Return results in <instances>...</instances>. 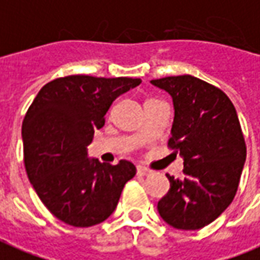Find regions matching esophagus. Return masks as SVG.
I'll return each mask as SVG.
<instances>
[{
  "mask_svg": "<svg viewBox=\"0 0 260 260\" xmlns=\"http://www.w3.org/2000/svg\"><path fill=\"white\" fill-rule=\"evenodd\" d=\"M137 173L141 174V176H148V174H151V170L144 168V166H137Z\"/></svg>",
  "mask_w": 260,
  "mask_h": 260,
  "instance_id": "obj_1",
  "label": "esophagus"
}]
</instances>
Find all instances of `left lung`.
Masks as SVG:
<instances>
[{
  "mask_svg": "<svg viewBox=\"0 0 260 260\" xmlns=\"http://www.w3.org/2000/svg\"><path fill=\"white\" fill-rule=\"evenodd\" d=\"M173 98L169 147L184 159V176H168L170 188L158 212L179 230L208 226L227 209L240 184L247 147L236 108L217 87L194 76L151 80Z\"/></svg>",
  "mask_w": 260,
  "mask_h": 260,
  "instance_id": "obj_1",
  "label": "left lung"
}]
</instances>
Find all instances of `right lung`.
<instances>
[{
	"label": "right lung",
	"instance_id": "obj_1",
	"mask_svg": "<svg viewBox=\"0 0 260 260\" xmlns=\"http://www.w3.org/2000/svg\"><path fill=\"white\" fill-rule=\"evenodd\" d=\"M140 83L132 77H59L39 91L26 112L27 177L47 209L66 224L90 227L107 220L134 177L132 162L101 164L87 156V147L94 130L105 124L112 102Z\"/></svg>",
	"mask_w": 260,
	"mask_h": 260
}]
</instances>
